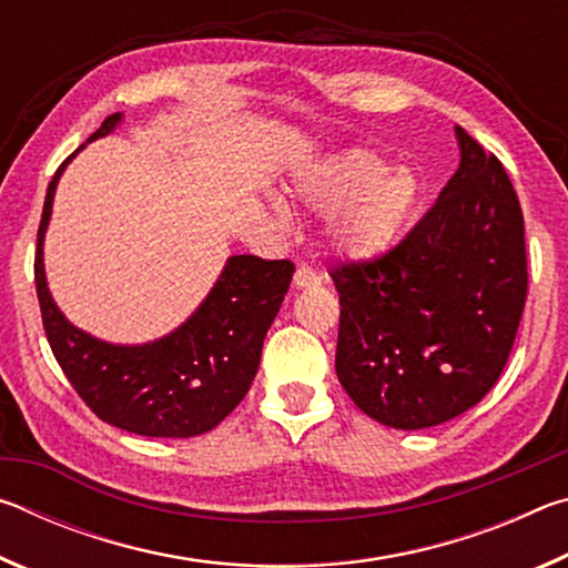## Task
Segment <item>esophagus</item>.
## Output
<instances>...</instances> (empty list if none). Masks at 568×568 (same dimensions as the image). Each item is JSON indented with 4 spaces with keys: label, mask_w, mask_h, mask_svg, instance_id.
Returning <instances> with one entry per match:
<instances>
[{
    "label": "esophagus",
    "mask_w": 568,
    "mask_h": 568,
    "mask_svg": "<svg viewBox=\"0 0 568 568\" xmlns=\"http://www.w3.org/2000/svg\"><path fill=\"white\" fill-rule=\"evenodd\" d=\"M323 283V275L315 273L313 267L307 265H301L293 275V285L297 287V291H303V287H318Z\"/></svg>",
    "instance_id": "esophagus-1"
}]
</instances>
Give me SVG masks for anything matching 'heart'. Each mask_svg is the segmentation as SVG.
<instances>
[{"label": "heart", "instance_id": "obj_1", "mask_svg": "<svg viewBox=\"0 0 568 568\" xmlns=\"http://www.w3.org/2000/svg\"><path fill=\"white\" fill-rule=\"evenodd\" d=\"M295 195L307 207L328 213V250L355 263L388 253L423 203L416 172L390 168L368 150H345L307 165L295 178Z\"/></svg>", "mask_w": 568, "mask_h": 568}]
</instances>
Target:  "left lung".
I'll return each mask as SVG.
<instances>
[{"instance_id": "1", "label": "left lung", "mask_w": 568, "mask_h": 568, "mask_svg": "<svg viewBox=\"0 0 568 568\" xmlns=\"http://www.w3.org/2000/svg\"><path fill=\"white\" fill-rule=\"evenodd\" d=\"M460 162L398 247L338 265L335 373L400 430L460 416L494 388L526 303L524 215L501 162L456 128Z\"/></svg>"}]
</instances>
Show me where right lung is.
Segmentation results:
<instances>
[{"label":"right lung","instance_id":"1","mask_svg":"<svg viewBox=\"0 0 568 568\" xmlns=\"http://www.w3.org/2000/svg\"><path fill=\"white\" fill-rule=\"evenodd\" d=\"M120 122L122 112L112 114L88 142L108 138ZM77 152L47 187L37 233L34 283L54 358L80 398L110 426L150 438L207 434L245 398L295 267L291 261L230 255L205 301L175 331L134 345L94 338L67 321L44 273L57 182Z\"/></svg>","mask_w":568,"mask_h":568}]
</instances>
